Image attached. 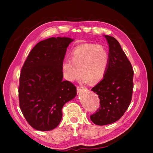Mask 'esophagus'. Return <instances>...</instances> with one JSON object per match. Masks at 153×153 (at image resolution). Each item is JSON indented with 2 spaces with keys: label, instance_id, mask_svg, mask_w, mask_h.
<instances>
[{
  "label": "esophagus",
  "instance_id": "1",
  "mask_svg": "<svg viewBox=\"0 0 153 153\" xmlns=\"http://www.w3.org/2000/svg\"><path fill=\"white\" fill-rule=\"evenodd\" d=\"M84 89V87H77V88H76V90H77V92H81L82 91H83Z\"/></svg>",
  "mask_w": 153,
  "mask_h": 153
}]
</instances>
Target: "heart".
<instances>
[{"label":"heart","mask_w":153,"mask_h":153,"mask_svg":"<svg viewBox=\"0 0 153 153\" xmlns=\"http://www.w3.org/2000/svg\"><path fill=\"white\" fill-rule=\"evenodd\" d=\"M109 55L103 45L83 44L78 46L71 53V60L64 61L61 65L63 76L69 82L80 78L82 81L92 84L100 81L107 69Z\"/></svg>","instance_id":"1"}]
</instances>
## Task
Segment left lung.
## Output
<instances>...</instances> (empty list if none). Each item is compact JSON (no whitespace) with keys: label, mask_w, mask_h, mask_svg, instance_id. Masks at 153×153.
I'll list each match as a JSON object with an SVG mask.
<instances>
[{"label":"left lung","mask_w":153,"mask_h":153,"mask_svg":"<svg viewBox=\"0 0 153 153\" xmlns=\"http://www.w3.org/2000/svg\"><path fill=\"white\" fill-rule=\"evenodd\" d=\"M109 46V62L103 80L91 89L98 95L100 107L90 116L103 126L121 118L131 103L133 88L132 66L117 40L105 36Z\"/></svg>","instance_id":"1"}]
</instances>
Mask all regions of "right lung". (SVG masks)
Instances as JSON below:
<instances>
[{"instance_id": "1", "label": "right lung", "mask_w": 153, "mask_h": 153, "mask_svg": "<svg viewBox=\"0 0 153 153\" xmlns=\"http://www.w3.org/2000/svg\"><path fill=\"white\" fill-rule=\"evenodd\" d=\"M74 39L57 37L41 41L24 64L18 88L20 107L30 126L50 131L61 122L63 106L76 95L71 82L62 80L61 65Z\"/></svg>"}]
</instances>
